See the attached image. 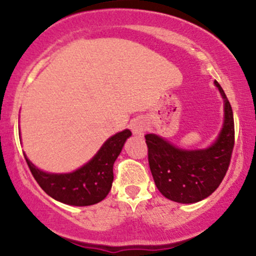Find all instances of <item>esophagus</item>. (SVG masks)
<instances>
[{
	"instance_id": "esophagus-1",
	"label": "esophagus",
	"mask_w": 256,
	"mask_h": 256,
	"mask_svg": "<svg viewBox=\"0 0 256 256\" xmlns=\"http://www.w3.org/2000/svg\"><path fill=\"white\" fill-rule=\"evenodd\" d=\"M130 128H131L132 134H140L143 131H144L146 125H144V122H142V120L136 119V120H134V122H131Z\"/></svg>"
}]
</instances>
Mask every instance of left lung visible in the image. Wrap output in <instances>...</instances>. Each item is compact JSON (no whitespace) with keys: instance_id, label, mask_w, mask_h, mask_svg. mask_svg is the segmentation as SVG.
Returning <instances> with one entry per match:
<instances>
[{"instance_id":"obj_1","label":"left lung","mask_w":256,"mask_h":256,"mask_svg":"<svg viewBox=\"0 0 256 256\" xmlns=\"http://www.w3.org/2000/svg\"><path fill=\"white\" fill-rule=\"evenodd\" d=\"M224 124L219 136L206 149L186 150L154 134H146L149 167L158 192L178 204H195L213 194L224 179L234 144V113L224 90Z\"/></svg>"}]
</instances>
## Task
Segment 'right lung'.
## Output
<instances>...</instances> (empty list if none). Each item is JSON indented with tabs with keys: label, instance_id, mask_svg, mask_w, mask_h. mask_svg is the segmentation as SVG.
<instances>
[{
	"label": "right lung",
	"instance_id": "add662e5",
	"mask_svg": "<svg viewBox=\"0 0 256 256\" xmlns=\"http://www.w3.org/2000/svg\"><path fill=\"white\" fill-rule=\"evenodd\" d=\"M131 134L126 128L110 137L89 162L70 173L44 172L28 160L25 152L24 156L34 178L50 198L70 206H91L102 201L110 192L113 165Z\"/></svg>",
	"mask_w": 256,
	"mask_h": 256
}]
</instances>
